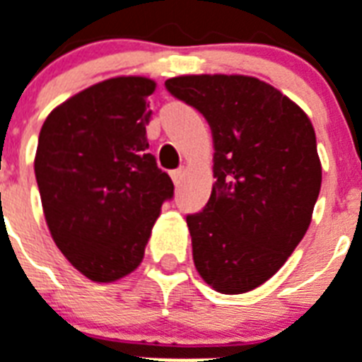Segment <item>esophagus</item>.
Masks as SVG:
<instances>
[{"instance_id": "34e87169", "label": "esophagus", "mask_w": 362, "mask_h": 362, "mask_svg": "<svg viewBox=\"0 0 362 362\" xmlns=\"http://www.w3.org/2000/svg\"><path fill=\"white\" fill-rule=\"evenodd\" d=\"M171 178L175 182V186L178 187L182 184V178H184V169H176V171L171 173Z\"/></svg>"}]
</instances>
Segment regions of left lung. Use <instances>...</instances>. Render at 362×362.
Returning a JSON list of instances; mask_svg holds the SVG:
<instances>
[{
    "label": "left lung",
    "instance_id": "obj_1",
    "mask_svg": "<svg viewBox=\"0 0 362 362\" xmlns=\"http://www.w3.org/2000/svg\"><path fill=\"white\" fill-rule=\"evenodd\" d=\"M165 87L201 111L216 148L210 199L186 217L197 272L221 293L255 290L313 219L322 186L313 124L281 90L249 76H178Z\"/></svg>",
    "mask_w": 362,
    "mask_h": 362
}]
</instances>
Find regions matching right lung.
I'll return each instance as SVG.
<instances>
[{
  "label": "right lung",
  "instance_id": "add662e5",
  "mask_svg": "<svg viewBox=\"0 0 362 362\" xmlns=\"http://www.w3.org/2000/svg\"><path fill=\"white\" fill-rule=\"evenodd\" d=\"M156 83L120 76L93 85L44 120L35 156L40 201L55 245L95 283L139 266L175 186L148 152L146 96Z\"/></svg>",
  "mask_w": 362,
  "mask_h": 362
}]
</instances>
